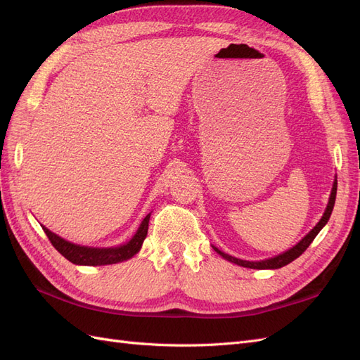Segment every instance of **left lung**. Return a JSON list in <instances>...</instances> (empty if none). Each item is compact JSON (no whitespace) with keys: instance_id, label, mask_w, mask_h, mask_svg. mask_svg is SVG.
Returning <instances> with one entry per match:
<instances>
[{"instance_id":"left-lung-1","label":"left lung","mask_w":360,"mask_h":360,"mask_svg":"<svg viewBox=\"0 0 360 360\" xmlns=\"http://www.w3.org/2000/svg\"><path fill=\"white\" fill-rule=\"evenodd\" d=\"M336 186H338V183H336V180H335V181H333V186H332L330 197H329L328 207H326L324 214L321 216L320 222H319L317 225H315V226L312 228V230H311L307 236H304L296 246H292L291 249L285 250V252H282V254H279V255H276V257H274V258H267V259H261V261H246V259H240V258H236V257L228 255V254L222 252V250H219V249L214 248V246H213V249H214L216 252L219 254L221 257H224L225 259L231 261V263H234V264H237V266L248 267V269H259V270H261V269H279V267H284V266L290 264L291 261L299 258V257L304 252V250H307V248L312 243L314 238L317 237V234L321 231V228H323L326 224H328L329 217H330V214H332V210H333V205H335Z\"/></svg>"}]
</instances>
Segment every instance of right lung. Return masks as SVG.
Returning <instances> with one entry per match:
<instances>
[{
	"instance_id": "1",
	"label": "right lung",
	"mask_w": 360,
	"mask_h": 360,
	"mask_svg": "<svg viewBox=\"0 0 360 360\" xmlns=\"http://www.w3.org/2000/svg\"><path fill=\"white\" fill-rule=\"evenodd\" d=\"M150 214L151 213H148L144 217L143 222H141L138 228V231L127 243L114 246V248H90V246L75 245L64 240V238H61L56 233L49 231L46 226L41 225V228L48 236L52 246L56 248L64 258H68L70 263L79 264V266H106V264L122 263V261L132 258L135 254L139 252L144 238L147 237Z\"/></svg>"
}]
</instances>
